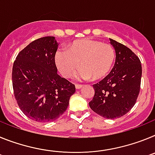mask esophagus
<instances>
[{
  "label": "esophagus",
  "mask_w": 155,
  "mask_h": 155,
  "mask_svg": "<svg viewBox=\"0 0 155 155\" xmlns=\"http://www.w3.org/2000/svg\"><path fill=\"white\" fill-rule=\"evenodd\" d=\"M82 87H83V85H81V84H75V87L77 89H81Z\"/></svg>",
  "instance_id": "esophagus-1"
}]
</instances>
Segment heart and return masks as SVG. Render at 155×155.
Wrapping results in <instances>:
<instances>
[{"instance_id": "1", "label": "heart", "mask_w": 155, "mask_h": 155, "mask_svg": "<svg viewBox=\"0 0 155 155\" xmlns=\"http://www.w3.org/2000/svg\"><path fill=\"white\" fill-rule=\"evenodd\" d=\"M116 59V52L110 44L94 39H82L59 50L55 57L56 64L61 74L70 78L79 68L80 79L103 78L111 71Z\"/></svg>"}]
</instances>
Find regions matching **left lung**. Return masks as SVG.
<instances>
[{"instance_id": "1", "label": "left lung", "mask_w": 155, "mask_h": 155, "mask_svg": "<svg viewBox=\"0 0 155 155\" xmlns=\"http://www.w3.org/2000/svg\"><path fill=\"white\" fill-rule=\"evenodd\" d=\"M116 62L110 73L93 84L94 95L89 106L106 119L120 118L135 105L140 89L142 67L137 56L128 47L112 39Z\"/></svg>"}]
</instances>
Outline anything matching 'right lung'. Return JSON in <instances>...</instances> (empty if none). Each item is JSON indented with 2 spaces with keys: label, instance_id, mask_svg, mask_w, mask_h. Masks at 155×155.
I'll return each instance as SVG.
<instances>
[{
  "label": "right lung",
  "instance_id": "add662e5",
  "mask_svg": "<svg viewBox=\"0 0 155 155\" xmlns=\"http://www.w3.org/2000/svg\"><path fill=\"white\" fill-rule=\"evenodd\" d=\"M53 36L35 39L18 54L12 68L14 94L19 108L36 122H51L67 110L75 85L57 74Z\"/></svg>",
  "mask_w": 155,
  "mask_h": 155
}]
</instances>
